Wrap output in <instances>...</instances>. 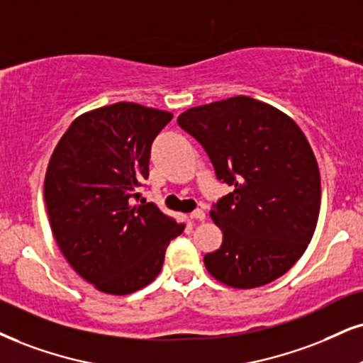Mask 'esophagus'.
Segmentation results:
<instances>
[{
	"instance_id": "34e87169",
	"label": "esophagus",
	"mask_w": 363,
	"mask_h": 363,
	"mask_svg": "<svg viewBox=\"0 0 363 363\" xmlns=\"http://www.w3.org/2000/svg\"><path fill=\"white\" fill-rule=\"evenodd\" d=\"M191 220H195V222H203L205 220V212L203 210H195L194 213H191Z\"/></svg>"
}]
</instances>
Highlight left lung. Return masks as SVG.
I'll return each mask as SVG.
<instances>
[{"label":"left lung","instance_id":"obj_1","mask_svg":"<svg viewBox=\"0 0 363 363\" xmlns=\"http://www.w3.org/2000/svg\"><path fill=\"white\" fill-rule=\"evenodd\" d=\"M177 121L202 143L218 180L234 186L210 210L223 239L205 254L207 271L235 289L283 276L311 242L320 216V168L305 133L247 96L190 107Z\"/></svg>","mask_w":363,"mask_h":363}]
</instances>
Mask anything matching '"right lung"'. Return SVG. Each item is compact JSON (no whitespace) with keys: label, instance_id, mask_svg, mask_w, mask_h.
Masks as SVG:
<instances>
[{"label":"right lung","instance_id":"1","mask_svg":"<svg viewBox=\"0 0 363 363\" xmlns=\"http://www.w3.org/2000/svg\"><path fill=\"white\" fill-rule=\"evenodd\" d=\"M168 111L116 102L80 114L45 173L50 227L67 262L102 293L124 296L160 274L178 223L155 203L131 205L150 174L151 143Z\"/></svg>","mask_w":363,"mask_h":363}]
</instances>
